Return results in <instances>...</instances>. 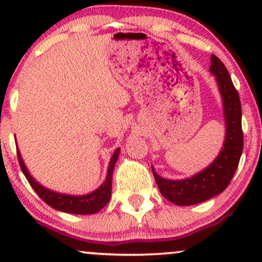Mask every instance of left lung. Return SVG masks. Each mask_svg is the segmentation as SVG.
<instances>
[{"label":"left lung","mask_w":262,"mask_h":262,"mask_svg":"<svg viewBox=\"0 0 262 262\" xmlns=\"http://www.w3.org/2000/svg\"><path fill=\"white\" fill-rule=\"evenodd\" d=\"M209 71L215 76L223 101L225 139L221 152L209 166L183 180L164 179L151 166L161 194L177 206H192L222 193L233 179L243 152L244 140L239 93L233 85L227 68L215 55L210 56Z\"/></svg>","instance_id":"8db88e82"}]
</instances>
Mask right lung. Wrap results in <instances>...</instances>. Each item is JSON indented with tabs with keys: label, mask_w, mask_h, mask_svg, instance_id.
I'll use <instances>...</instances> for the list:
<instances>
[{
	"label": "right lung",
	"mask_w": 262,
	"mask_h": 262,
	"mask_svg": "<svg viewBox=\"0 0 262 262\" xmlns=\"http://www.w3.org/2000/svg\"><path fill=\"white\" fill-rule=\"evenodd\" d=\"M119 151L121 149H117L114 154L111 158L110 165H108L107 176L104 182L95 189L93 192H90L87 194H82V196H75V194H65L59 193V192L52 191V189L44 187L38 181L33 179V176L29 173L28 169L25 165L22 155H20L19 150L17 149L18 161H19L20 169H22L23 173H25L26 179L28 180L29 185L32 186L33 189L37 192V194L45 203L49 204L54 209L60 210V212L70 213V214H95L98 210L103 208L106 204L110 202L111 193H112V175L114 165H116L117 160H118Z\"/></svg>",
	"instance_id": "1"
}]
</instances>
